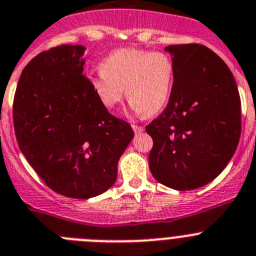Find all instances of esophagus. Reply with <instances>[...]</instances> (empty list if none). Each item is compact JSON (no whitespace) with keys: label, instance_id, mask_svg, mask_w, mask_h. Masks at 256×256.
I'll list each match as a JSON object with an SVG mask.
<instances>
[{"label":"esophagus","instance_id":"1","mask_svg":"<svg viewBox=\"0 0 256 256\" xmlns=\"http://www.w3.org/2000/svg\"><path fill=\"white\" fill-rule=\"evenodd\" d=\"M132 128H134L135 134H140V132H143L144 131V128L143 126H138V125H132Z\"/></svg>","mask_w":256,"mask_h":256}]
</instances>
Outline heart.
Here are the masks:
<instances>
[{
    "label": "heart",
    "mask_w": 256,
    "mask_h": 256,
    "mask_svg": "<svg viewBox=\"0 0 256 256\" xmlns=\"http://www.w3.org/2000/svg\"><path fill=\"white\" fill-rule=\"evenodd\" d=\"M172 82L174 64L168 54L120 48L102 62V70L91 76L88 86L106 110H116L125 88L131 110L153 116L168 106Z\"/></svg>",
    "instance_id": "b5f03b06"
}]
</instances>
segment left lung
Segmentation results:
<instances>
[{
  "label": "left lung",
  "mask_w": 256,
  "mask_h": 256,
  "mask_svg": "<svg viewBox=\"0 0 256 256\" xmlns=\"http://www.w3.org/2000/svg\"><path fill=\"white\" fill-rule=\"evenodd\" d=\"M165 51L174 84L165 110L146 126L153 139L150 168L168 188L196 190L220 174L238 146V88L228 66L206 46L170 45Z\"/></svg>",
  "instance_id": "left-lung-1"
}]
</instances>
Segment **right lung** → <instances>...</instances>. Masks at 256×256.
<instances>
[{
    "instance_id": "1",
    "label": "right lung",
    "mask_w": 256,
    "mask_h": 256,
    "mask_svg": "<svg viewBox=\"0 0 256 256\" xmlns=\"http://www.w3.org/2000/svg\"><path fill=\"white\" fill-rule=\"evenodd\" d=\"M81 45L33 58L22 72L12 117L16 140L48 188L86 200L108 190L118 160L134 138L128 122L98 100L84 72Z\"/></svg>"
}]
</instances>
